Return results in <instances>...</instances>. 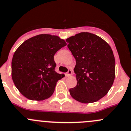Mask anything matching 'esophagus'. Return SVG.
<instances>
[{"mask_svg":"<svg viewBox=\"0 0 131 131\" xmlns=\"http://www.w3.org/2000/svg\"><path fill=\"white\" fill-rule=\"evenodd\" d=\"M72 70H68V72H67V73H66V76H67V77H68V76H70V75H71V74H72Z\"/></svg>","mask_w":131,"mask_h":131,"instance_id":"obj_1","label":"esophagus"}]
</instances>
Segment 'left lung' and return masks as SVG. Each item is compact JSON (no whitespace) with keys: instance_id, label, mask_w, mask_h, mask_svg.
<instances>
[{"instance_id":"8db88e82","label":"left lung","mask_w":131,"mask_h":131,"mask_svg":"<svg viewBox=\"0 0 131 131\" xmlns=\"http://www.w3.org/2000/svg\"><path fill=\"white\" fill-rule=\"evenodd\" d=\"M76 61L77 84L71 96L82 103H92L105 96L113 84L115 60L110 45L99 36L81 32L66 40Z\"/></svg>"}]
</instances>
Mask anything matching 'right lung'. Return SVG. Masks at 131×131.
Wrapping results in <instances>:
<instances>
[{
    "label": "right lung",
    "instance_id": "1",
    "mask_svg": "<svg viewBox=\"0 0 131 131\" xmlns=\"http://www.w3.org/2000/svg\"><path fill=\"white\" fill-rule=\"evenodd\" d=\"M66 45L57 36L40 35L18 48L11 62V74L15 86L24 96L42 101L52 95L56 82L64 76L56 72L54 56Z\"/></svg>",
    "mask_w": 131,
    "mask_h": 131
}]
</instances>
